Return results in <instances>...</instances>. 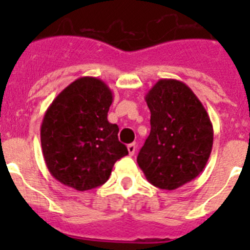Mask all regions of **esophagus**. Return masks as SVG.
<instances>
[{"label":"esophagus","mask_w":250,"mask_h":250,"mask_svg":"<svg viewBox=\"0 0 250 250\" xmlns=\"http://www.w3.org/2000/svg\"><path fill=\"white\" fill-rule=\"evenodd\" d=\"M127 151H129L130 156H132L134 154H135V151H136V144H135V143H132V144L127 145Z\"/></svg>","instance_id":"1"}]
</instances>
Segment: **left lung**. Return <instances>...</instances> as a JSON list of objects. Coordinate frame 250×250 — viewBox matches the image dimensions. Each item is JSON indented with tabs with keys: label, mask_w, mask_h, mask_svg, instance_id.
I'll use <instances>...</instances> for the list:
<instances>
[{
	"label": "left lung",
	"mask_w": 250,
	"mask_h": 250,
	"mask_svg": "<svg viewBox=\"0 0 250 250\" xmlns=\"http://www.w3.org/2000/svg\"><path fill=\"white\" fill-rule=\"evenodd\" d=\"M150 135L138 164L154 187L174 190L203 171L210 156L214 131L207 110L187 83L161 79L145 95Z\"/></svg>",
	"instance_id": "obj_1"
}]
</instances>
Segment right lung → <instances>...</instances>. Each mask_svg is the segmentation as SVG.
I'll return each mask as SVG.
<instances>
[{"instance_id": "obj_1", "label": "right lung", "mask_w": 250, "mask_h": 250, "mask_svg": "<svg viewBox=\"0 0 250 250\" xmlns=\"http://www.w3.org/2000/svg\"><path fill=\"white\" fill-rule=\"evenodd\" d=\"M112 91L100 79L83 76L57 95L41 124V147L48 171L61 184L85 191L110 178L127 155L119 126L107 120Z\"/></svg>"}]
</instances>
